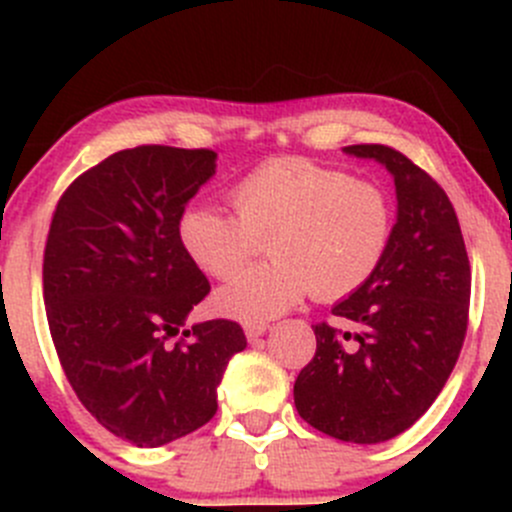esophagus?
I'll use <instances>...</instances> for the list:
<instances>
[{"instance_id":"obj_1","label":"esophagus","mask_w":512,"mask_h":512,"mask_svg":"<svg viewBox=\"0 0 512 512\" xmlns=\"http://www.w3.org/2000/svg\"><path fill=\"white\" fill-rule=\"evenodd\" d=\"M267 329H270V324H267V322L245 324V337H247V342H255V339H260L262 334L267 332Z\"/></svg>"}]
</instances>
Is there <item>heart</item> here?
Returning a JSON list of instances; mask_svg holds the SVG:
<instances>
[{
  "label": "heart",
  "instance_id": "obj_1",
  "mask_svg": "<svg viewBox=\"0 0 512 512\" xmlns=\"http://www.w3.org/2000/svg\"><path fill=\"white\" fill-rule=\"evenodd\" d=\"M235 215L190 205L178 218L188 260L215 280L240 270L260 240L272 260L215 292L223 317L260 324L289 312L307 292L342 299L369 280L389 250L394 205L374 180L302 158L270 160L230 190Z\"/></svg>",
  "mask_w": 512,
  "mask_h": 512
}]
</instances>
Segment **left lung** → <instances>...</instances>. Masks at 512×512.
Here are the masks:
<instances>
[{
  "label": "left lung",
  "instance_id": "left-lung-1",
  "mask_svg": "<svg viewBox=\"0 0 512 512\" xmlns=\"http://www.w3.org/2000/svg\"><path fill=\"white\" fill-rule=\"evenodd\" d=\"M384 165L396 185V225L374 275L332 314L354 332L314 324L317 352L294 381L299 416L327 436L381 443L399 436L441 394L461 354L471 265L441 185L389 146H347Z\"/></svg>",
  "mask_w": 512,
  "mask_h": 512
}]
</instances>
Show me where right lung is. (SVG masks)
Returning a JSON list of instances; mask_svg holds the SVG:
<instances>
[{"label":"right lung","mask_w":512,"mask_h":512,"mask_svg":"<svg viewBox=\"0 0 512 512\" xmlns=\"http://www.w3.org/2000/svg\"><path fill=\"white\" fill-rule=\"evenodd\" d=\"M215 160L208 148L113 153L66 188L46 237V319L66 379L103 428L141 448L205 426L227 361L247 347L230 319L183 329L210 285L178 218Z\"/></svg>","instance_id":"add662e5"}]
</instances>
